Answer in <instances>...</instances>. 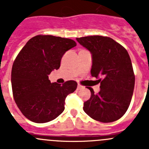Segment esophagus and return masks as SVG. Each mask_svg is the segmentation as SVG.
Listing matches in <instances>:
<instances>
[{
	"instance_id": "esophagus-1",
	"label": "esophagus",
	"mask_w": 149,
	"mask_h": 149,
	"mask_svg": "<svg viewBox=\"0 0 149 149\" xmlns=\"http://www.w3.org/2000/svg\"><path fill=\"white\" fill-rule=\"evenodd\" d=\"M82 88H83V86H81V85H80V84H78V85H77V90H79V89H82Z\"/></svg>"
}]
</instances>
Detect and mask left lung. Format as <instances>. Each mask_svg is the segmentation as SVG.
<instances>
[{"label":"left lung","mask_w":149,"mask_h":149,"mask_svg":"<svg viewBox=\"0 0 149 149\" xmlns=\"http://www.w3.org/2000/svg\"><path fill=\"white\" fill-rule=\"evenodd\" d=\"M80 45L92 54L91 75L100 82V91L84 102V110L98 122L119 119L128 108L134 93L135 77L127 51L110 37L91 36L77 38Z\"/></svg>","instance_id":"obj_1"}]
</instances>
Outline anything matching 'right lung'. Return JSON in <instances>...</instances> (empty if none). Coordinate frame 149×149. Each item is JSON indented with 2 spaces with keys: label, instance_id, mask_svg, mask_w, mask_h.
<instances>
[{
  "label": "right lung",
  "instance_id": "right-lung-1",
  "mask_svg": "<svg viewBox=\"0 0 149 149\" xmlns=\"http://www.w3.org/2000/svg\"><path fill=\"white\" fill-rule=\"evenodd\" d=\"M75 46L72 39L39 35L19 52L12 68V88L17 106L29 120L45 123L63 112L65 98L75 91L77 82L51 83L48 75L60 68L64 54Z\"/></svg>",
  "mask_w": 149,
  "mask_h": 149
}]
</instances>
